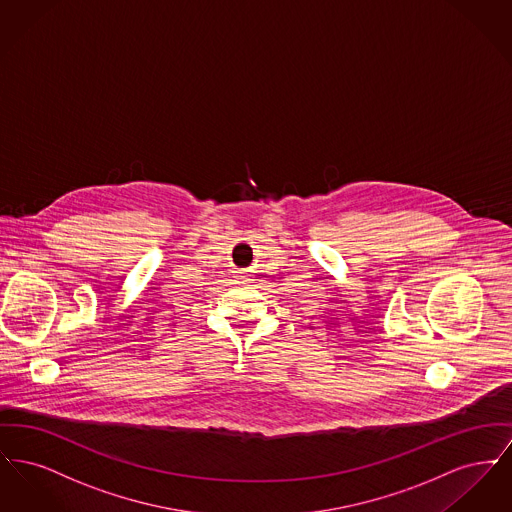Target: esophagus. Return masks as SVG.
Instances as JSON below:
<instances>
[{"label": "esophagus", "instance_id": "34e87169", "mask_svg": "<svg viewBox=\"0 0 512 512\" xmlns=\"http://www.w3.org/2000/svg\"><path fill=\"white\" fill-rule=\"evenodd\" d=\"M238 278H240V280H245L247 276H245L244 272H240V274H238Z\"/></svg>", "mask_w": 512, "mask_h": 512}]
</instances>
